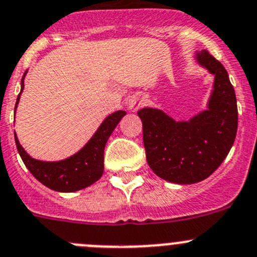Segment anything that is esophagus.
Masks as SVG:
<instances>
[{
  "instance_id": "34e87169",
  "label": "esophagus",
  "mask_w": 257,
  "mask_h": 257,
  "mask_svg": "<svg viewBox=\"0 0 257 257\" xmlns=\"http://www.w3.org/2000/svg\"><path fill=\"white\" fill-rule=\"evenodd\" d=\"M142 105H143V100L141 99V97H132V99L129 100V109H131L132 111L138 110L140 107H142Z\"/></svg>"
}]
</instances>
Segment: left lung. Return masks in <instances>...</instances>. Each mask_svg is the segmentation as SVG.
Masks as SVG:
<instances>
[{
    "instance_id": "obj_1",
    "label": "left lung",
    "mask_w": 257,
    "mask_h": 257,
    "mask_svg": "<svg viewBox=\"0 0 257 257\" xmlns=\"http://www.w3.org/2000/svg\"><path fill=\"white\" fill-rule=\"evenodd\" d=\"M196 59L215 76L209 109L190 121H176L157 109L138 111L146 158L157 176L176 184H195L213 174L233 146L238 112L226 68L208 50Z\"/></svg>"
}]
</instances>
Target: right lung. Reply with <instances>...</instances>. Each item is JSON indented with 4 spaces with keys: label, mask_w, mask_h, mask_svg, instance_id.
I'll return each mask as SVG.
<instances>
[{
    "label": "right lung",
    "mask_w": 257,
    "mask_h": 257,
    "mask_svg": "<svg viewBox=\"0 0 257 257\" xmlns=\"http://www.w3.org/2000/svg\"><path fill=\"white\" fill-rule=\"evenodd\" d=\"M24 73L21 80V91L24 90ZM20 91V93H21ZM20 93L16 100L15 110L20 100ZM125 115V111L119 110L109 115L100 125L90 142L78 153L59 162H43L31 158L19 143L15 134V142L20 157L31 175L43 185L52 190L61 193H71L85 189L101 177L104 172V150L110 134Z\"/></svg>",
    "instance_id": "1"
}]
</instances>
